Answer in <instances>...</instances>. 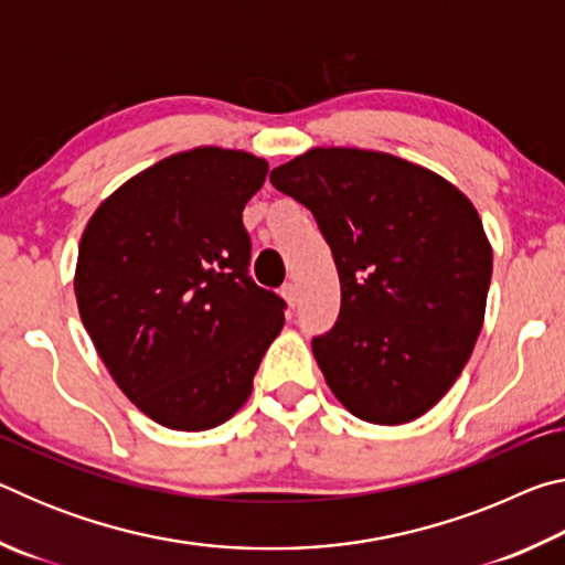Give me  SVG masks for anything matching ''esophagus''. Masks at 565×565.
Segmentation results:
<instances>
[{
  "mask_svg": "<svg viewBox=\"0 0 565 565\" xmlns=\"http://www.w3.org/2000/svg\"><path fill=\"white\" fill-rule=\"evenodd\" d=\"M281 296L286 299V303H289V309H294L296 301H299V289H296V284H284L281 286Z\"/></svg>",
  "mask_w": 565,
  "mask_h": 565,
  "instance_id": "1",
  "label": "esophagus"
}]
</instances>
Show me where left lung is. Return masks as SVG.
Masks as SVG:
<instances>
[{"label":"left lung","instance_id":"left-lung-1","mask_svg":"<svg viewBox=\"0 0 565 565\" xmlns=\"http://www.w3.org/2000/svg\"><path fill=\"white\" fill-rule=\"evenodd\" d=\"M331 246L333 329L311 341L343 406L406 424L461 374L483 327L493 252L473 204L434 171L366 149H311L271 171Z\"/></svg>","mask_w":565,"mask_h":565}]
</instances>
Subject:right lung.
<instances>
[{
	"label": "right lung",
	"instance_id": "1",
	"mask_svg": "<svg viewBox=\"0 0 565 565\" xmlns=\"http://www.w3.org/2000/svg\"><path fill=\"white\" fill-rule=\"evenodd\" d=\"M266 171L246 151H181L114 191L82 234L84 329L131 404L167 428L232 418L284 327L286 301L248 276L242 222Z\"/></svg>",
	"mask_w": 565,
	"mask_h": 565
}]
</instances>
